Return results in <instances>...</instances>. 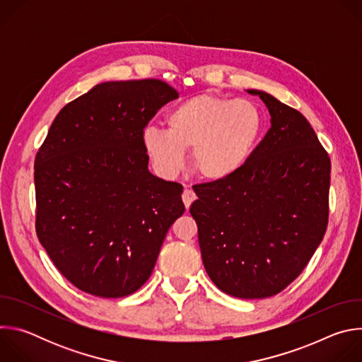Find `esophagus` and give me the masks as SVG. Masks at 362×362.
I'll return each instance as SVG.
<instances>
[{
    "instance_id": "obj_1",
    "label": "esophagus",
    "mask_w": 362,
    "mask_h": 362,
    "mask_svg": "<svg viewBox=\"0 0 362 362\" xmlns=\"http://www.w3.org/2000/svg\"><path fill=\"white\" fill-rule=\"evenodd\" d=\"M182 200H183V203H185V206H186V209H189L190 204L196 200L194 192H193L192 189H189V187H185V190H183V193H182Z\"/></svg>"
}]
</instances>
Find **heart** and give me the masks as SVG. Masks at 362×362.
Returning <instances> with one entry per match:
<instances>
[{"mask_svg": "<svg viewBox=\"0 0 362 362\" xmlns=\"http://www.w3.org/2000/svg\"><path fill=\"white\" fill-rule=\"evenodd\" d=\"M264 113L253 101L199 94L175 106L166 129L146 127L141 144L153 168L163 177H175L192 147V166L209 182L239 175L252 159L264 134Z\"/></svg>", "mask_w": 362, "mask_h": 362, "instance_id": "obj_1", "label": "heart"}]
</instances>
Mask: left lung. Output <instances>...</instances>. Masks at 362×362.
<instances>
[{
	"label": "left lung",
	"mask_w": 362,
	"mask_h": 362,
	"mask_svg": "<svg viewBox=\"0 0 362 362\" xmlns=\"http://www.w3.org/2000/svg\"><path fill=\"white\" fill-rule=\"evenodd\" d=\"M271 129L235 177L193 187L202 261L225 293L261 299L295 281L328 225L331 160L309 122L261 90Z\"/></svg>",
	"instance_id": "1"
}]
</instances>
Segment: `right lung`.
I'll list each match as a JSON object with an SVG mask.
<instances>
[{"instance_id":"right-lung-1","label":"right lung","mask_w":362,"mask_h":362,"mask_svg":"<svg viewBox=\"0 0 362 362\" xmlns=\"http://www.w3.org/2000/svg\"><path fill=\"white\" fill-rule=\"evenodd\" d=\"M179 97L156 78L106 81L64 106L34 163L35 230L78 289L122 298L151 275L183 186L148 172L141 133Z\"/></svg>"}]
</instances>
